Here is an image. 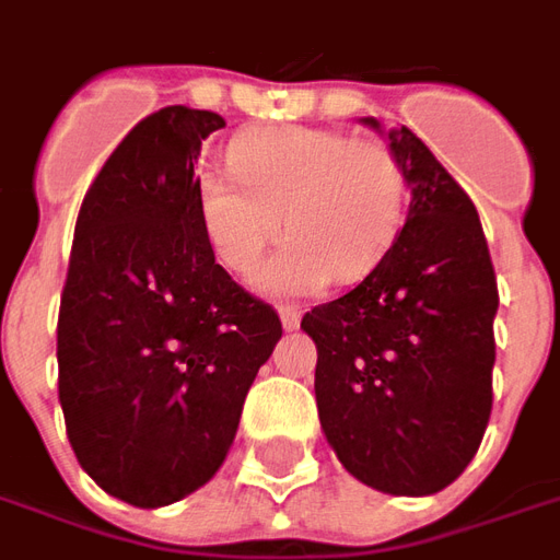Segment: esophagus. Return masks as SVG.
<instances>
[{
  "instance_id": "34e87169",
  "label": "esophagus",
  "mask_w": 560,
  "mask_h": 560,
  "mask_svg": "<svg viewBox=\"0 0 560 560\" xmlns=\"http://www.w3.org/2000/svg\"><path fill=\"white\" fill-rule=\"evenodd\" d=\"M279 317H281V327L288 329V332L300 327V308H296V305H281Z\"/></svg>"
}]
</instances>
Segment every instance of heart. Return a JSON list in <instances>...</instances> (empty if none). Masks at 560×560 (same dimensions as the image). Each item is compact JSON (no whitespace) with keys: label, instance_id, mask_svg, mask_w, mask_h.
I'll list each match as a JSON object with an SVG mask.
<instances>
[{"label":"heart","instance_id":"1","mask_svg":"<svg viewBox=\"0 0 560 560\" xmlns=\"http://www.w3.org/2000/svg\"><path fill=\"white\" fill-rule=\"evenodd\" d=\"M233 176L197 179V212L221 267L248 276L267 245L288 233L257 269L267 296H308L327 281L363 279L387 252L401 215V173L384 143L329 128H257L231 149ZM282 221H278V215Z\"/></svg>","mask_w":560,"mask_h":560}]
</instances>
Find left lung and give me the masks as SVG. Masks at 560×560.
I'll use <instances>...</instances> for the list:
<instances>
[{
    "mask_svg": "<svg viewBox=\"0 0 560 560\" xmlns=\"http://www.w3.org/2000/svg\"><path fill=\"white\" fill-rule=\"evenodd\" d=\"M365 126L381 122L365 116ZM411 188L387 255L315 305L320 429L348 474L387 494H434L468 468L492 413V257L470 197L411 128H389Z\"/></svg>",
    "mask_w": 560,
    "mask_h": 560,
    "instance_id": "left-lung-1",
    "label": "left lung"
}]
</instances>
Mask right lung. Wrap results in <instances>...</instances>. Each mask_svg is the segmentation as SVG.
<instances>
[{"mask_svg": "<svg viewBox=\"0 0 560 560\" xmlns=\"http://www.w3.org/2000/svg\"><path fill=\"white\" fill-rule=\"evenodd\" d=\"M212 110L161 107L104 161L80 207L56 327L59 405L80 468L135 506L215 477L281 339L272 305L215 264L200 212Z\"/></svg>", "mask_w": 560, "mask_h": 560, "instance_id": "add662e5", "label": "right lung"}]
</instances>
